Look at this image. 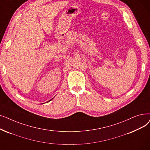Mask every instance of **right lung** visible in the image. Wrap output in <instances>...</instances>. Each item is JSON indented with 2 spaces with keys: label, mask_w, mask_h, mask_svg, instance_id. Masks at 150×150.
<instances>
[{
  "label": "right lung",
  "mask_w": 150,
  "mask_h": 150,
  "mask_svg": "<svg viewBox=\"0 0 150 150\" xmlns=\"http://www.w3.org/2000/svg\"><path fill=\"white\" fill-rule=\"evenodd\" d=\"M51 99V100H52V99ZM50 100H49V101H48V102H50Z\"/></svg>",
  "instance_id": "add662e5"
}]
</instances>
